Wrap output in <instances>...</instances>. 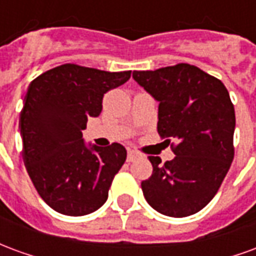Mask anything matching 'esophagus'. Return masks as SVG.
Masks as SVG:
<instances>
[{"label": "esophagus", "instance_id": "1", "mask_svg": "<svg viewBox=\"0 0 256 256\" xmlns=\"http://www.w3.org/2000/svg\"><path fill=\"white\" fill-rule=\"evenodd\" d=\"M137 152H134V150H128V162L130 163V162H134L136 159H137Z\"/></svg>", "mask_w": 256, "mask_h": 256}]
</instances>
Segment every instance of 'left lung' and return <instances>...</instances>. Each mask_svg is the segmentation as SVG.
I'll return each mask as SVG.
<instances>
[{
    "mask_svg": "<svg viewBox=\"0 0 256 256\" xmlns=\"http://www.w3.org/2000/svg\"><path fill=\"white\" fill-rule=\"evenodd\" d=\"M134 80L159 101L158 133L176 158L141 182L145 200L167 216L196 214L214 198L234 158V106L220 79L196 66L180 63L155 71H134Z\"/></svg>",
    "mask_w": 256,
    "mask_h": 256,
    "instance_id": "8db88e82",
    "label": "left lung"
}]
</instances>
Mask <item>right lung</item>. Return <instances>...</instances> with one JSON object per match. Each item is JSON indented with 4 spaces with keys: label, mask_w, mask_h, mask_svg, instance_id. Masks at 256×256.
<instances>
[{
    "label": "right lung",
    "mask_w": 256,
    "mask_h": 256,
    "mask_svg": "<svg viewBox=\"0 0 256 256\" xmlns=\"http://www.w3.org/2000/svg\"><path fill=\"white\" fill-rule=\"evenodd\" d=\"M130 75L63 64L28 86L19 119L22 156L36 192L60 214H90L106 202L128 152L118 142L86 146L82 130L100 115L106 92Z\"/></svg>",
    "instance_id": "obj_1"
}]
</instances>
